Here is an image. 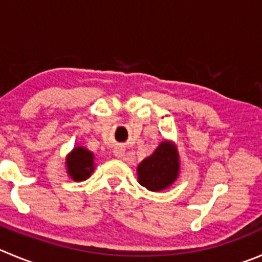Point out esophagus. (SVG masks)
<instances>
[{
    "mask_svg": "<svg viewBox=\"0 0 262 262\" xmlns=\"http://www.w3.org/2000/svg\"><path fill=\"white\" fill-rule=\"evenodd\" d=\"M114 156H116L117 158H122V157L124 156V148H123V146H117V148L114 149Z\"/></svg>",
    "mask_w": 262,
    "mask_h": 262,
    "instance_id": "obj_1",
    "label": "esophagus"
}]
</instances>
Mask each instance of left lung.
<instances>
[{
    "instance_id": "left-lung-1",
    "label": "left lung",
    "mask_w": 262,
    "mask_h": 262,
    "mask_svg": "<svg viewBox=\"0 0 262 262\" xmlns=\"http://www.w3.org/2000/svg\"><path fill=\"white\" fill-rule=\"evenodd\" d=\"M138 181L150 191L170 188L180 175V156L175 143L161 141L156 150L139 163L136 168Z\"/></svg>"
}]
</instances>
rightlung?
<instances>
[{
	"label": "right lung",
	"mask_w": 262,
	"mask_h": 262,
	"mask_svg": "<svg viewBox=\"0 0 262 262\" xmlns=\"http://www.w3.org/2000/svg\"><path fill=\"white\" fill-rule=\"evenodd\" d=\"M67 173L73 181H84L95 170V156L82 145H76L66 157Z\"/></svg>",
	"instance_id": "add662e5"
}]
</instances>
